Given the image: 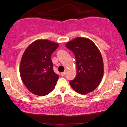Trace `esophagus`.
I'll list each match as a JSON object with an SVG mask.
<instances>
[{
  "instance_id": "34e87169",
  "label": "esophagus",
  "mask_w": 127,
  "mask_h": 127,
  "mask_svg": "<svg viewBox=\"0 0 127 127\" xmlns=\"http://www.w3.org/2000/svg\"><path fill=\"white\" fill-rule=\"evenodd\" d=\"M65 75V72H63V73H61V75H62V76H64Z\"/></svg>"
}]
</instances>
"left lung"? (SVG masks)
Masks as SVG:
<instances>
[{"label": "left lung", "instance_id": "1", "mask_svg": "<svg viewBox=\"0 0 127 127\" xmlns=\"http://www.w3.org/2000/svg\"><path fill=\"white\" fill-rule=\"evenodd\" d=\"M75 54L77 74L70 85L77 93L85 94L98 87L104 73L102 55L91 40L76 37L65 45Z\"/></svg>", "mask_w": 127, "mask_h": 127}]
</instances>
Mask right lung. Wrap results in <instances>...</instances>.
<instances>
[{"instance_id":"1","label":"right lung","mask_w":127,"mask_h":127,"mask_svg":"<svg viewBox=\"0 0 127 127\" xmlns=\"http://www.w3.org/2000/svg\"><path fill=\"white\" fill-rule=\"evenodd\" d=\"M58 43L48 40L32 43L22 56L20 74L26 87L33 94L45 96L55 88L59 76L53 70L52 54Z\"/></svg>"}]
</instances>
